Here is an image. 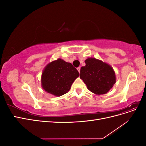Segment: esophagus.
Wrapping results in <instances>:
<instances>
[{"label": "esophagus", "instance_id": "34e87169", "mask_svg": "<svg viewBox=\"0 0 146 146\" xmlns=\"http://www.w3.org/2000/svg\"><path fill=\"white\" fill-rule=\"evenodd\" d=\"M77 69L78 70V72H79V73H80V67H78V68H77Z\"/></svg>", "mask_w": 146, "mask_h": 146}]
</instances>
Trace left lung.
<instances>
[{"instance_id":"obj_1","label":"left lung","mask_w":146,"mask_h":146,"mask_svg":"<svg viewBox=\"0 0 146 146\" xmlns=\"http://www.w3.org/2000/svg\"><path fill=\"white\" fill-rule=\"evenodd\" d=\"M85 66L80 69V78L91 92L97 95L105 94L116 83V74L111 66L100 60L88 58Z\"/></svg>"}]
</instances>
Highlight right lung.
<instances>
[{
    "mask_svg": "<svg viewBox=\"0 0 146 146\" xmlns=\"http://www.w3.org/2000/svg\"><path fill=\"white\" fill-rule=\"evenodd\" d=\"M78 76V70L71 63L58 58L48 63L44 68L41 87L47 93L55 96H63L70 90Z\"/></svg>",
    "mask_w": 146,
    "mask_h": 146,
    "instance_id": "obj_1",
    "label": "right lung"
}]
</instances>
